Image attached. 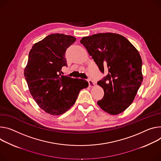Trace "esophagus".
Returning <instances> with one entry per match:
<instances>
[{"instance_id": "esophagus-1", "label": "esophagus", "mask_w": 161, "mask_h": 161, "mask_svg": "<svg viewBox=\"0 0 161 161\" xmlns=\"http://www.w3.org/2000/svg\"><path fill=\"white\" fill-rule=\"evenodd\" d=\"M88 83H89V86L90 87H94L95 86L94 82L91 80H88Z\"/></svg>"}]
</instances>
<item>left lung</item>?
Instances as JSON below:
<instances>
[{
  "label": "left lung",
  "mask_w": 161,
  "mask_h": 161,
  "mask_svg": "<svg viewBox=\"0 0 161 161\" xmlns=\"http://www.w3.org/2000/svg\"><path fill=\"white\" fill-rule=\"evenodd\" d=\"M80 42L99 70L107 73L97 81L104 91L97 105L112 115L123 112L133 102L142 81L138 51L125 37L112 33L83 37Z\"/></svg>",
  "instance_id": "obj_1"
}]
</instances>
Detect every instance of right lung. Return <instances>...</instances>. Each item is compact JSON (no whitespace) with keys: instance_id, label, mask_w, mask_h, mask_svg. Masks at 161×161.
<instances>
[{"instance_id":"add662e5","label":"right lung","mask_w":161,"mask_h":161,"mask_svg":"<svg viewBox=\"0 0 161 161\" xmlns=\"http://www.w3.org/2000/svg\"><path fill=\"white\" fill-rule=\"evenodd\" d=\"M76 40L70 35L51 34L34 44L29 53L24 69L29 90L38 105L51 115L67 111L80 91L89 86L85 80L60 76L62 67L67 66L65 51Z\"/></svg>"}]
</instances>
